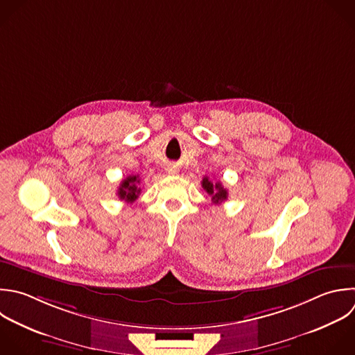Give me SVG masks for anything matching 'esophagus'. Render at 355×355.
I'll use <instances>...</instances> for the list:
<instances>
[{
    "mask_svg": "<svg viewBox=\"0 0 355 355\" xmlns=\"http://www.w3.org/2000/svg\"><path fill=\"white\" fill-rule=\"evenodd\" d=\"M169 173H171V175H176V173H178V171H176L175 168H171V169H169Z\"/></svg>",
    "mask_w": 355,
    "mask_h": 355,
    "instance_id": "34e87169",
    "label": "esophagus"
}]
</instances>
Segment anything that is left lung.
Listing matches in <instances>:
<instances>
[{
    "label": "left lung",
    "mask_w": 355,
    "mask_h": 355,
    "mask_svg": "<svg viewBox=\"0 0 355 355\" xmlns=\"http://www.w3.org/2000/svg\"><path fill=\"white\" fill-rule=\"evenodd\" d=\"M201 184H202V189H204L209 196H212V202H214V204H220V202H223V201L227 198V190L222 186V183H219V182L214 183V182H211V180L205 176V178L202 179Z\"/></svg>",
    "instance_id": "obj_1"
}]
</instances>
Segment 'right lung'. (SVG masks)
<instances>
[{
  "instance_id": "right-lung-1",
  "label": "right lung",
  "mask_w": 355,
  "mask_h": 355,
  "mask_svg": "<svg viewBox=\"0 0 355 355\" xmlns=\"http://www.w3.org/2000/svg\"><path fill=\"white\" fill-rule=\"evenodd\" d=\"M140 183V179L139 176H128L126 179L122 180V183L119 184V189H118V197L129 204L135 202L141 191L140 187H137V184Z\"/></svg>"
}]
</instances>
